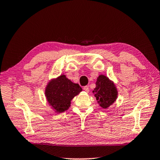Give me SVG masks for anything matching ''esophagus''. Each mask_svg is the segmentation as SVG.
Listing matches in <instances>:
<instances>
[{
  "label": "esophagus",
  "instance_id": "obj_1",
  "mask_svg": "<svg viewBox=\"0 0 160 160\" xmlns=\"http://www.w3.org/2000/svg\"><path fill=\"white\" fill-rule=\"evenodd\" d=\"M83 89L86 92H89V87L88 86H84L83 87Z\"/></svg>",
  "mask_w": 160,
  "mask_h": 160
}]
</instances>
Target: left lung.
<instances>
[{
  "label": "left lung",
  "instance_id": "1",
  "mask_svg": "<svg viewBox=\"0 0 160 160\" xmlns=\"http://www.w3.org/2000/svg\"><path fill=\"white\" fill-rule=\"evenodd\" d=\"M96 88L93 91L97 102L103 109H107L116 101L118 96V91L114 83L109 78L100 75L97 78Z\"/></svg>",
  "mask_w": 160,
  "mask_h": 160
}]
</instances>
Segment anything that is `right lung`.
Wrapping results in <instances>:
<instances>
[{
	"label": "right lung",
	"mask_w": 160,
	"mask_h": 160,
	"mask_svg": "<svg viewBox=\"0 0 160 160\" xmlns=\"http://www.w3.org/2000/svg\"><path fill=\"white\" fill-rule=\"evenodd\" d=\"M82 90L79 84L71 82L65 75H61L49 81L45 89V96L55 112L62 113L70 108L71 100Z\"/></svg>",
	"instance_id": "1"
}]
</instances>
